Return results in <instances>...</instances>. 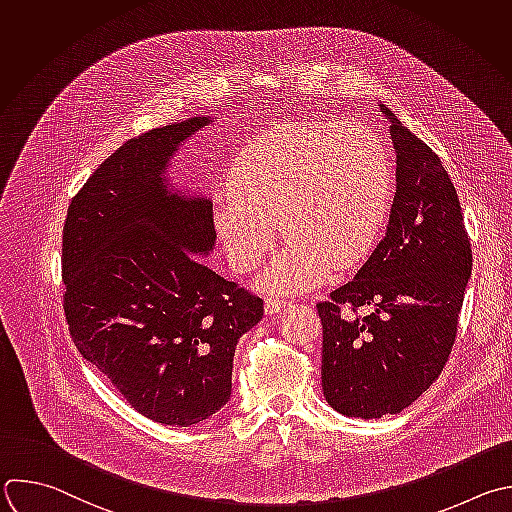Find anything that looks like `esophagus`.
<instances>
[{
  "label": "esophagus",
  "instance_id": "34e87169",
  "mask_svg": "<svg viewBox=\"0 0 512 512\" xmlns=\"http://www.w3.org/2000/svg\"><path fill=\"white\" fill-rule=\"evenodd\" d=\"M285 299H279V297H267L265 299V313H277V311H281L283 307H285Z\"/></svg>",
  "mask_w": 512,
  "mask_h": 512
}]
</instances>
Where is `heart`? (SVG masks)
<instances>
[{"label": "heart", "instance_id": "b5f03b06", "mask_svg": "<svg viewBox=\"0 0 512 512\" xmlns=\"http://www.w3.org/2000/svg\"><path fill=\"white\" fill-rule=\"evenodd\" d=\"M392 162L362 122H295L253 138L233 160L215 229L235 271H253L277 225L291 241L263 285L301 291L331 269L358 265L376 245L392 205Z\"/></svg>", "mask_w": 512, "mask_h": 512}]
</instances>
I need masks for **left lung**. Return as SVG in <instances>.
<instances>
[{"label":"left lung","instance_id":"left-lung-1","mask_svg":"<svg viewBox=\"0 0 512 512\" xmlns=\"http://www.w3.org/2000/svg\"><path fill=\"white\" fill-rule=\"evenodd\" d=\"M396 195L386 237L352 281L317 303L321 388L352 418L398 414L448 362L472 271L460 201L440 156L386 106ZM352 308V316L341 309ZM364 308V316L357 309Z\"/></svg>","mask_w":512,"mask_h":512}]
</instances>
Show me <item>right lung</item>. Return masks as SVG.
I'll list each match as a JSON object with an SVG mask.
<instances>
[{"mask_svg": "<svg viewBox=\"0 0 512 512\" xmlns=\"http://www.w3.org/2000/svg\"><path fill=\"white\" fill-rule=\"evenodd\" d=\"M211 122L126 140L64 223V313L78 352L166 426L199 424L229 402L237 342L263 317L261 297L199 259L215 247L213 203L168 189V160Z\"/></svg>", "mask_w": 512, "mask_h": 512, "instance_id": "right-lung-1", "label": "right lung"}]
</instances>
